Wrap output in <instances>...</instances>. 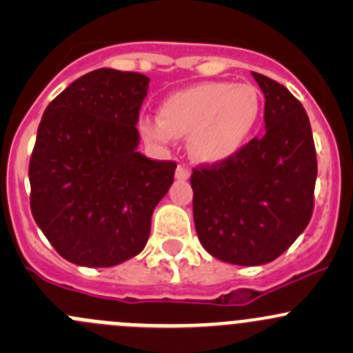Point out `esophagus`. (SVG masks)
Wrapping results in <instances>:
<instances>
[{
	"label": "esophagus",
	"instance_id": "34e87169",
	"mask_svg": "<svg viewBox=\"0 0 353 353\" xmlns=\"http://www.w3.org/2000/svg\"><path fill=\"white\" fill-rule=\"evenodd\" d=\"M190 176H191V172H190V169H188V167L177 165V169H176V179L186 181V179H190Z\"/></svg>",
	"mask_w": 353,
	"mask_h": 353
}]
</instances>
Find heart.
Here are the masks:
<instances>
[{"label":"heart","mask_w":353,"mask_h":353,"mask_svg":"<svg viewBox=\"0 0 353 353\" xmlns=\"http://www.w3.org/2000/svg\"><path fill=\"white\" fill-rule=\"evenodd\" d=\"M261 116L259 92L249 83L205 81L177 90L160 105V119L143 117L140 131L155 145L190 137V152L205 163L230 159L244 147Z\"/></svg>","instance_id":"b5f03b06"}]
</instances>
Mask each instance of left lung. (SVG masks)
<instances>
[{
    "label": "left lung",
    "mask_w": 353,
    "mask_h": 353,
    "mask_svg": "<svg viewBox=\"0 0 353 353\" xmlns=\"http://www.w3.org/2000/svg\"><path fill=\"white\" fill-rule=\"evenodd\" d=\"M265 94V131L236 155L191 176L203 248L220 261H273L304 232L318 176L307 112L283 85L252 71Z\"/></svg>",
    "instance_id": "8db88e82"
}]
</instances>
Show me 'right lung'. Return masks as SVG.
Masks as SVG:
<instances>
[{"mask_svg": "<svg viewBox=\"0 0 353 353\" xmlns=\"http://www.w3.org/2000/svg\"><path fill=\"white\" fill-rule=\"evenodd\" d=\"M150 78L90 71L48 105L28 165L30 210L52 248L88 268L140 254L152 213L174 183L176 162L137 150Z\"/></svg>", "mask_w": 353, "mask_h": 353, "instance_id": "right-lung-1", "label": "right lung"}]
</instances>
